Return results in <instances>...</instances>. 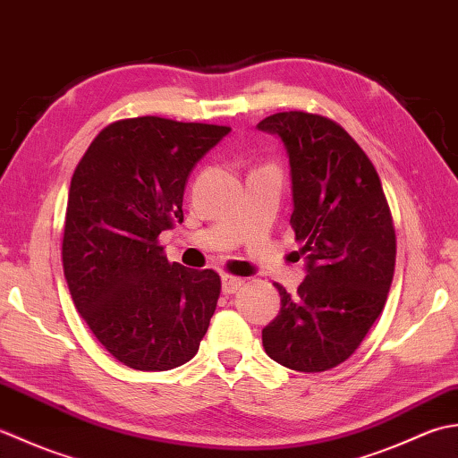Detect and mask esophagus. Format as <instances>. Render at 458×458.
I'll return each instance as SVG.
<instances>
[{
  "label": "esophagus",
  "instance_id": "obj_1",
  "mask_svg": "<svg viewBox=\"0 0 458 458\" xmlns=\"http://www.w3.org/2000/svg\"><path fill=\"white\" fill-rule=\"evenodd\" d=\"M242 283H245V281H242L241 276L223 275V276H221V291L225 293V294H233V293H237V291H239Z\"/></svg>",
  "mask_w": 458,
  "mask_h": 458
}]
</instances>
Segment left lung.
<instances>
[{
	"label": "left lung",
	"mask_w": 458,
	"mask_h": 458,
	"mask_svg": "<svg viewBox=\"0 0 458 458\" xmlns=\"http://www.w3.org/2000/svg\"><path fill=\"white\" fill-rule=\"evenodd\" d=\"M291 164V225L306 255L296 294L276 284L281 312L263 328L270 360L296 371L346 361L377 320L395 268V229L376 167L334 120L291 110L257 124Z\"/></svg>",
	"instance_id": "8db88e82"
}]
</instances>
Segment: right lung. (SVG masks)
<instances>
[{"label":"right lung","mask_w":458,"mask_h":458,"mask_svg":"<svg viewBox=\"0 0 458 458\" xmlns=\"http://www.w3.org/2000/svg\"><path fill=\"white\" fill-rule=\"evenodd\" d=\"M229 126L126 118L92 140L72 174L63 268L79 314L124 366L190 361L221 293L216 270L167 263L160 233L183 221V191Z\"/></svg>","instance_id":"obj_1"}]
</instances>
